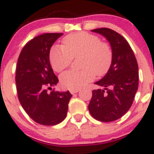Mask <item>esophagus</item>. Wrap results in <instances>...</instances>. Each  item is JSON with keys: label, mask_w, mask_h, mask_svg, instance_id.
Masks as SVG:
<instances>
[{"label": "esophagus", "mask_w": 154, "mask_h": 154, "mask_svg": "<svg viewBox=\"0 0 154 154\" xmlns=\"http://www.w3.org/2000/svg\"><path fill=\"white\" fill-rule=\"evenodd\" d=\"M79 91V89H70V92L72 94H75V93H77V92Z\"/></svg>", "instance_id": "34e87169"}]
</instances>
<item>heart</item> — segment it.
Listing matches in <instances>:
<instances>
[{
    "label": "heart",
    "mask_w": 154,
    "mask_h": 154,
    "mask_svg": "<svg viewBox=\"0 0 154 154\" xmlns=\"http://www.w3.org/2000/svg\"><path fill=\"white\" fill-rule=\"evenodd\" d=\"M80 57V71H69L60 76L61 85L66 89H79L92 81L94 76L106 74L112 62V51L99 37L86 32L68 35L62 46H54L49 55L53 70L61 72L70 66L73 58Z\"/></svg>",
    "instance_id": "heart-1"
}]
</instances>
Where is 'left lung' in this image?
Masks as SVG:
<instances>
[{
	"instance_id": "obj_1",
	"label": "left lung",
	"mask_w": 154,
	"mask_h": 154,
	"mask_svg": "<svg viewBox=\"0 0 154 154\" xmlns=\"http://www.w3.org/2000/svg\"><path fill=\"white\" fill-rule=\"evenodd\" d=\"M109 42L112 62L108 72L95 84L105 89H95L89 105L93 118L112 122L122 117L133 104L138 89V64L127 41L116 31L107 28L92 30Z\"/></svg>"
}]
</instances>
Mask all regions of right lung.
<instances>
[{"instance_id": "add662e5", "label": "right lung", "mask_w": 154, "mask_h": 154, "mask_svg": "<svg viewBox=\"0 0 154 154\" xmlns=\"http://www.w3.org/2000/svg\"><path fill=\"white\" fill-rule=\"evenodd\" d=\"M62 35L46 33L35 37L24 45L17 59L15 82L19 102L31 119L45 126H54L65 119L72 97L69 91L51 89L58 79L50 65V48Z\"/></svg>"}]
</instances>
